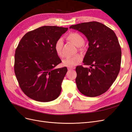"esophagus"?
I'll use <instances>...</instances> for the list:
<instances>
[{"label": "esophagus", "mask_w": 132, "mask_h": 132, "mask_svg": "<svg viewBox=\"0 0 132 132\" xmlns=\"http://www.w3.org/2000/svg\"><path fill=\"white\" fill-rule=\"evenodd\" d=\"M75 69L74 67H68V70H73Z\"/></svg>", "instance_id": "34e87169"}]
</instances>
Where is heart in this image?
Returning a JSON list of instances; mask_svg holds the SVG:
<instances>
[{
    "mask_svg": "<svg viewBox=\"0 0 132 132\" xmlns=\"http://www.w3.org/2000/svg\"><path fill=\"white\" fill-rule=\"evenodd\" d=\"M67 38L71 41L75 46L78 47H81L85 43L84 37L80 34L76 32L70 33L67 35ZM63 45V41L61 39H59L56 41L55 44V51L56 54L59 56H62V48ZM83 59L82 55L81 54H77L72 57H69L63 60L62 64L63 66L67 67H73L77 65L78 63L82 61Z\"/></svg>",
    "mask_w": 132,
    "mask_h": 132,
    "instance_id": "1",
    "label": "heart"
}]
</instances>
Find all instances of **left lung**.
Returning <instances> with one entry per match:
<instances>
[{
  "instance_id": "obj_1",
  "label": "left lung",
  "mask_w": 132,
  "mask_h": 132,
  "mask_svg": "<svg viewBox=\"0 0 132 132\" xmlns=\"http://www.w3.org/2000/svg\"><path fill=\"white\" fill-rule=\"evenodd\" d=\"M82 32L88 41V48L83 62L89 67L76 68L77 87L82 94L96 97L106 92L119 72L121 48L112 29L97 21L71 26Z\"/></svg>"
}]
</instances>
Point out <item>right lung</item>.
<instances>
[{"mask_svg":"<svg viewBox=\"0 0 132 132\" xmlns=\"http://www.w3.org/2000/svg\"><path fill=\"white\" fill-rule=\"evenodd\" d=\"M67 30L56 26H41L26 33L19 43L14 72L21 90L30 98L47 102L60 95L67 69H55L61 60L54 46Z\"/></svg>","mask_w":132,"mask_h":132,"instance_id":"right-lung-1","label":"right lung"}]
</instances>
